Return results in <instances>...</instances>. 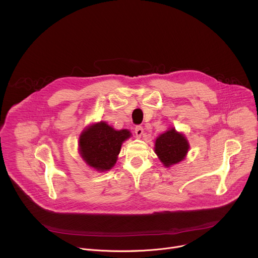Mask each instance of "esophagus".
<instances>
[{
    "mask_svg": "<svg viewBox=\"0 0 258 258\" xmlns=\"http://www.w3.org/2000/svg\"><path fill=\"white\" fill-rule=\"evenodd\" d=\"M143 133H144V130H143L142 126H140V125L136 126V128H135V134H136L137 138H141V136L143 135Z\"/></svg>",
    "mask_w": 258,
    "mask_h": 258,
    "instance_id": "34e87169",
    "label": "esophagus"
}]
</instances>
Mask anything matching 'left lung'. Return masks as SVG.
Masks as SVG:
<instances>
[{
	"mask_svg": "<svg viewBox=\"0 0 258 258\" xmlns=\"http://www.w3.org/2000/svg\"><path fill=\"white\" fill-rule=\"evenodd\" d=\"M189 150L188 140L175 127L168 128L155 140L154 152L166 168L184 160Z\"/></svg>",
	"mask_w": 258,
	"mask_h": 258,
	"instance_id": "8db88e82",
	"label": "left lung"
}]
</instances>
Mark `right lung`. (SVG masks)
<instances>
[{
	"mask_svg": "<svg viewBox=\"0 0 258 258\" xmlns=\"http://www.w3.org/2000/svg\"><path fill=\"white\" fill-rule=\"evenodd\" d=\"M131 137L128 130L117 131L106 121L89 124L80 134L79 154L90 168L101 173L109 171L115 166L122 143Z\"/></svg>",
	"mask_w": 258,
	"mask_h": 258,
	"instance_id": "right-lung-1",
	"label": "right lung"
}]
</instances>
